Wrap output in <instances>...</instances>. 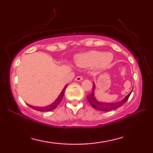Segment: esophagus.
<instances>
[{"mask_svg": "<svg viewBox=\"0 0 153 153\" xmlns=\"http://www.w3.org/2000/svg\"><path fill=\"white\" fill-rule=\"evenodd\" d=\"M81 80H83V76H76V78H75V81H80Z\"/></svg>", "mask_w": 153, "mask_h": 153, "instance_id": "34e87169", "label": "esophagus"}]
</instances>
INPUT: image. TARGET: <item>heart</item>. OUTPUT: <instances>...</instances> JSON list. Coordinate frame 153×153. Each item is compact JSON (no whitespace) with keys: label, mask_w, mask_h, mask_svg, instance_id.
Instances as JSON below:
<instances>
[{"label":"heart","mask_w":153,"mask_h":153,"mask_svg":"<svg viewBox=\"0 0 153 153\" xmlns=\"http://www.w3.org/2000/svg\"><path fill=\"white\" fill-rule=\"evenodd\" d=\"M113 60V55L109 52L90 51L79 54L75 57V62L80 68H92L97 66L99 68H105Z\"/></svg>","instance_id":"heart-1"}]
</instances>
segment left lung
I'll use <instances>...</instances> for the list:
<instances>
[{
	"mask_svg": "<svg viewBox=\"0 0 153 153\" xmlns=\"http://www.w3.org/2000/svg\"><path fill=\"white\" fill-rule=\"evenodd\" d=\"M95 83H93V88H92V92L90 95H87V100L88 101L89 104L92 106V107H93L95 109L98 111H109L116 109L117 108L120 107L121 106H123L125 102H127V100H128V98L130 96L131 92L128 95H127L124 99L121 100V101L114 102V103H103V102H100L97 101L95 99V95H94V91H95Z\"/></svg>",
	"mask_w": 153,
	"mask_h": 153,
	"instance_id": "left-lung-1",
	"label": "left lung"
}]
</instances>
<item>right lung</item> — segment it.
Masks as SVG:
<instances>
[{"label": "right lung", "instance_id": "obj_1", "mask_svg": "<svg viewBox=\"0 0 153 153\" xmlns=\"http://www.w3.org/2000/svg\"><path fill=\"white\" fill-rule=\"evenodd\" d=\"M68 84H67L64 87V88L62 91L61 93L60 94L57 99L55 100V102H54L53 103H52L51 104H50V105L47 106H43V107H38V106H31V105H28V106L32 108H33V109L37 110V111H42V112L49 111H52V110L55 109V108L57 107L58 104H59L60 102L62 101V97H63V95H64V93H65V89H66L67 86H68Z\"/></svg>", "mask_w": 153, "mask_h": 153}]
</instances>
